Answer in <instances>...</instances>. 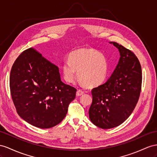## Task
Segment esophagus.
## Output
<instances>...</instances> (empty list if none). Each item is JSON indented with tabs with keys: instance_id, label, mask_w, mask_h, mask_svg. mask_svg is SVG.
<instances>
[{
	"instance_id": "esophagus-1",
	"label": "esophagus",
	"mask_w": 157,
	"mask_h": 157,
	"mask_svg": "<svg viewBox=\"0 0 157 157\" xmlns=\"http://www.w3.org/2000/svg\"><path fill=\"white\" fill-rule=\"evenodd\" d=\"M83 94H84V91H83V90H78L77 91V93H76V95H77V96H80V95H83Z\"/></svg>"
}]
</instances>
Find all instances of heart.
I'll use <instances>...</instances> for the list:
<instances>
[{
  "mask_svg": "<svg viewBox=\"0 0 157 157\" xmlns=\"http://www.w3.org/2000/svg\"><path fill=\"white\" fill-rule=\"evenodd\" d=\"M61 68L64 79L70 83L74 82L78 70L79 80L87 87L101 84L107 74L106 59L94 48H81L71 52L68 61H64Z\"/></svg>",
  "mask_w": 157,
  "mask_h": 157,
  "instance_id": "b5f03b06",
  "label": "heart"
}]
</instances>
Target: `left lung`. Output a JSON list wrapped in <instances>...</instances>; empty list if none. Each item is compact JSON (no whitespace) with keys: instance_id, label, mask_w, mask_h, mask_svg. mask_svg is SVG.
Returning <instances> with one entry per match:
<instances>
[{"instance_id":"obj_1","label":"left lung","mask_w":157,"mask_h":157,"mask_svg":"<svg viewBox=\"0 0 157 157\" xmlns=\"http://www.w3.org/2000/svg\"><path fill=\"white\" fill-rule=\"evenodd\" d=\"M121 57L107 81L91 90V121L101 128L120 125L132 113L141 91L142 70L135 54L117 42Z\"/></svg>"}]
</instances>
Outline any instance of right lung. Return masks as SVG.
I'll return each mask as SVG.
<instances>
[{"label":"right lung","mask_w":157,"mask_h":157,"mask_svg":"<svg viewBox=\"0 0 157 157\" xmlns=\"http://www.w3.org/2000/svg\"><path fill=\"white\" fill-rule=\"evenodd\" d=\"M10 90L18 114L42 128L62 121L77 91L62 82L57 66L33 48L22 52L13 63Z\"/></svg>","instance_id":"add662e5"}]
</instances>
